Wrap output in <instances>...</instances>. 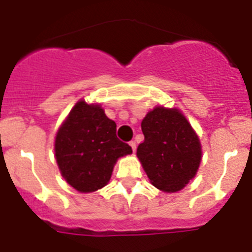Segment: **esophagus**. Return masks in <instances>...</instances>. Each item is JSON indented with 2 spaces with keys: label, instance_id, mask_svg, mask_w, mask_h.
I'll list each match as a JSON object with an SVG mask.
<instances>
[{
  "label": "esophagus",
  "instance_id": "esophagus-1",
  "mask_svg": "<svg viewBox=\"0 0 252 252\" xmlns=\"http://www.w3.org/2000/svg\"><path fill=\"white\" fill-rule=\"evenodd\" d=\"M130 146H131V149H132V151L136 150V142L135 141H130Z\"/></svg>",
  "mask_w": 252,
  "mask_h": 252
}]
</instances>
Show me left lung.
<instances>
[{
	"label": "left lung",
	"mask_w": 252,
	"mask_h": 252,
	"mask_svg": "<svg viewBox=\"0 0 252 252\" xmlns=\"http://www.w3.org/2000/svg\"><path fill=\"white\" fill-rule=\"evenodd\" d=\"M144 141L137 158L151 184L166 193L179 192L195 177L202 160L199 137L178 108L157 106L141 122Z\"/></svg>",
	"instance_id": "obj_1"
}]
</instances>
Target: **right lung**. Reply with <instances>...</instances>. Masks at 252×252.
I'll return each instance as SVG.
<instances>
[{
    "label": "right lung",
    "mask_w": 252,
    "mask_h": 252,
    "mask_svg": "<svg viewBox=\"0 0 252 252\" xmlns=\"http://www.w3.org/2000/svg\"><path fill=\"white\" fill-rule=\"evenodd\" d=\"M55 159L69 186L92 193L110 182L119 158L132 154L116 136V124L98 103L74 104L55 136Z\"/></svg>",
    "instance_id": "obj_1"
}]
</instances>
